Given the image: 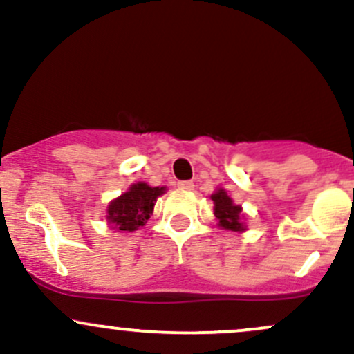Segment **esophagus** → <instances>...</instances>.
<instances>
[{
    "instance_id": "obj_1",
    "label": "esophagus",
    "mask_w": 354,
    "mask_h": 354,
    "mask_svg": "<svg viewBox=\"0 0 354 354\" xmlns=\"http://www.w3.org/2000/svg\"><path fill=\"white\" fill-rule=\"evenodd\" d=\"M178 188L183 189V191H191L194 188V185L191 181H180V183H178Z\"/></svg>"
}]
</instances>
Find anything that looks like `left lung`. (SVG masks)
I'll return each instance as SVG.
<instances>
[{
    "mask_svg": "<svg viewBox=\"0 0 354 354\" xmlns=\"http://www.w3.org/2000/svg\"><path fill=\"white\" fill-rule=\"evenodd\" d=\"M211 200L214 201V216L218 218L219 226L231 231L245 230L243 223L239 221L241 206L233 205V200L226 194V191L218 189L216 193L211 194Z\"/></svg>",
    "mask_w": 354,
    "mask_h": 354,
    "instance_id": "left-lung-1",
    "label": "left lung"
}]
</instances>
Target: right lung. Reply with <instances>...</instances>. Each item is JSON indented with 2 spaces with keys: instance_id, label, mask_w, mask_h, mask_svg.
Returning <instances> with one entry per match:
<instances>
[{
  "instance_id": "add662e5",
  "label": "right lung",
  "mask_w": 354,
  "mask_h": 354,
  "mask_svg": "<svg viewBox=\"0 0 354 354\" xmlns=\"http://www.w3.org/2000/svg\"><path fill=\"white\" fill-rule=\"evenodd\" d=\"M163 193L165 188H151L146 183H136L128 193L111 201L108 208L109 223L115 230L121 231H135L140 226H145L153 211L154 201Z\"/></svg>"
}]
</instances>
